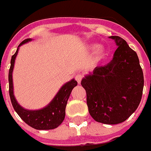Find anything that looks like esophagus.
<instances>
[{
    "label": "esophagus",
    "mask_w": 151,
    "mask_h": 151,
    "mask_svg": "<svg viewBox=\"0 0 151 151\" xmlns=\"http://www.w3.org/2000/svg\"><path fill=\"white\" fill-rule=\"evenodd\" d=\"M83 75L81 74H77L76 76V77H75V79H76V80L77 82H78V83H80L82 81V79H83Z\"/></svg>",
    "instance_id": "esophagus-1"
}]
</instances>
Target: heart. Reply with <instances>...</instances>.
I'll list each match as a JSON object with an SVG mask.
<instances>
[{
	"label": "heart",
	"mask_w": 151,
	"mask_h": 151,
	"mask_svg": "<svg viewBox=\"0 0 151 151\" xmlns=\"http://www.w3.org/2000/svg\"><path fill=\"white\" fill-rule=\"evenodd\" d=\"M96 47H97L96 44H91V45L89 46V48L93 50V49L96 48ZM104 55H105L104 48L102 47H99L96 48V50H95V59H96V60H100V59H101L104 56Z\"/></svg>",
	"instance_id": "b5f03b06"
}]
</instances>
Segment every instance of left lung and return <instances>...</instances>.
I'll list each match as a JSON object with an SVG mask.
<instances>
[{
	"label": "left lung",
	"mask_w": 151,
	"mask_h": 151,
	"mask_svg": "<svg viewBox=\"0 0 151 151\" xmlns=\"http://www.w3.org/2000/svg\"><path fill=\"white\" fill-rule=\"evenodd\" d=\"M118 46L109 63L82 79L88 110L95 121L108 125L125 122L137 109L143 94V70L137 54L125 40L111 36Z\"/></svg>",
	"instance_id": "obj_1"
}]
</instances>
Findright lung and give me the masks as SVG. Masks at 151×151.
Wrapping results in <instances>:
<instances>
[{
  "mask_svg": "<svg viewBox=\"0 0 151 151\" xmlns=\"http://www.w3.org/2000/svg\"><path fill=\"white\" fill-rule=\"evenodd\" d=\"M31 40L32 39L30 38L24 40L19 44L17 48L16 52L14 53V55H12L11 59V67L8 73L9 95H10L11 101L17 114L29 126L39 130L54 129L61 125L65 119L67 101L69 98L72 89L77 86V82L74 79H72L71 81L64 84L52 101L45 108L42 109L34 110V111L26 110L19 105V104L17 102L16 99L14 97V92H13L12 72L15 58L19 52V47Z\"/></svg>",
  "mask_w": 151,
  "mask_h": 151,
  "instance_id": "obj_1",
  "label": "right lung"
}]
</instances>
